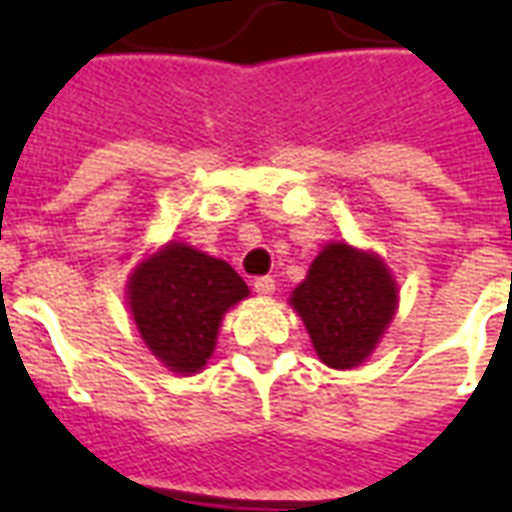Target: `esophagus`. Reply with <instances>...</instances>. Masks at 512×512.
I'll use <instances>...</instances> for the list:
<instances>
[{"instance_id": "obj_1", "label": "esophagus", "mask_w": 512, "mask_h": 512, "mask_svg": "<svg viewBox=\"0 0 512 512\" xmlns=\"http://www.w3.org/2000/svg\"><path fill=\"white\" fill-rule=\"evenodd\" d=\"M252 287H255L257 295L268 297V295H273V289H276V281H273L271 276H257V279L252 281Z\"/></svg>"}]
</instances>
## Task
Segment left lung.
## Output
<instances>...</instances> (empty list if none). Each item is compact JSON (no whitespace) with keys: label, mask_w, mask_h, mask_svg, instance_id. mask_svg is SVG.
Masks as SVG:
<instances>
[{"label":"left lung","mask_w":512,"mask_h":512,"mask_svg":"<svg viewBox=\"0 0 512 512\" xmlns=\"http://www.w3.org/2000/svg\"><path fill=\"white\" fill-rule=\"evenodd\" d=\"M396 297V284L380 257L329 244L289 300L303 316L321 361L332 369H353L372 353L393 319Z\"/></svg>","instance_id":"left-lung-1"}]
</instances>
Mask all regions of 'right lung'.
Instances as JSON below:
<instances>
[{"label": "right lung", "mask_w": 512, "mask_h": 512, "mask_svg": "<svg viewBox=\"0 0 512 512\" xmlns=\"http://www.w3.org/2000/svg\"><path fill=\"white\" fill-rule=\"evenodd\" d=\"M130 311L151 353L172 372H199L212 356L223 313L249 295L231 265L167 244L135 268Z\"/></svg>", "instance_id": "add662e5"}]
</instances>
